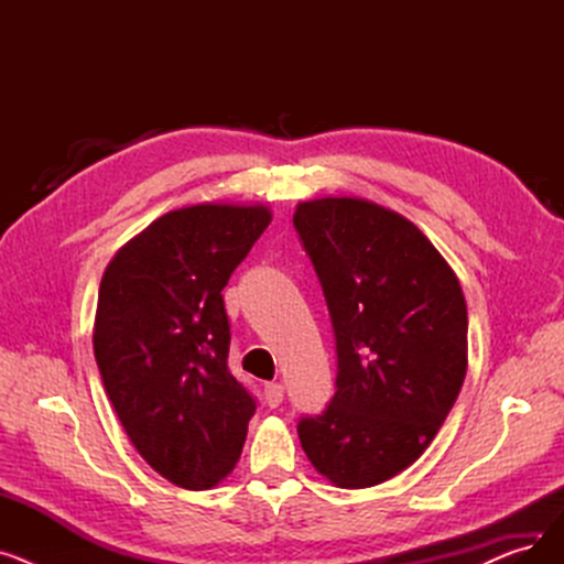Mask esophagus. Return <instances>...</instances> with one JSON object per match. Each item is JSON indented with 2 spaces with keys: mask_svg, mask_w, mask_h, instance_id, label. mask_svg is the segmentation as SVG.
<instances>
[{
  "mask_svg": "<svg viewBox=\"0 0 564 564\" xmlns=\"http://www.w3.org/2000/svg\"><path fill=\"white\" fill-rule=\"evenodd\" d=\"M264 402L270 404L272 409H276L283 402V383H276V381L267 383V387H264Z\"/></svg>",
  "mask_w": 564,
  "mask_h": 564,
  "instance_id": "34e87169",
  "label": "esophagus"
}]
</instances>
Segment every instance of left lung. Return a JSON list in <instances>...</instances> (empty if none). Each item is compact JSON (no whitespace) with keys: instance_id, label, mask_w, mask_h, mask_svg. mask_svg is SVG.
I'll use <instances>...</instances> for the list:
<instances>
[{"instance_id":"8db88e82","label":"left lung","mask_w":564,"mask_h":564,"mask_svg":"<svg viewBox=\"0 0 564 564\" xmlns=\"http://www.w3.org/2000/svg\"><path fill=\"white\" fill-rule=\"evenodd\" d=\"M336 336V393L300 421L302 448L343 489L375 487L416 462L466 377L462 285L427 237L366 198L304 200L292 217Z\"/></svg>"}]
</instances>
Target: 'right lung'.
Listing matches in <instances>:
<instances>
[{"instance_id":"1","label":"right lung","mask_w":564,"mask_h":564,"mask_svg":"<svg viewBox=\"0 0 564 564\" xmlns=\"http://www.w3.org/2000/svg\"><path fill=\"white\" fill-rule=\"evenodd\" d=\"M272 213L198 203L118 249L98 292L94 351L137 453L183 489H210L242 455L253 395L228 370L221 290Z\"/></svg>"}]
</instances>
